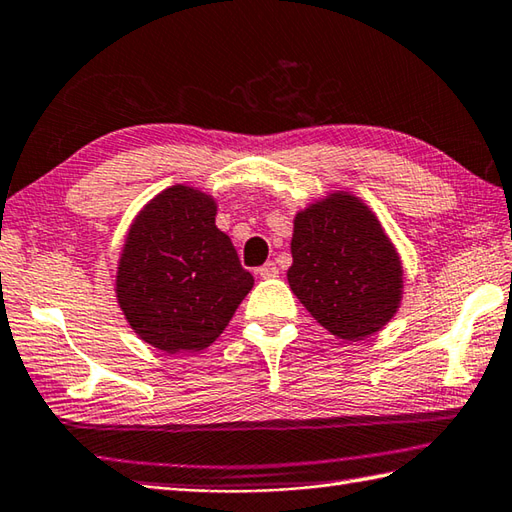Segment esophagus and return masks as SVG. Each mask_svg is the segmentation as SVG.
<instances>
[{
  "instance_id": "1",
  "label": "esophagus",
  "mask_w": 512,
  "mask_h": 512,
  "mask_svg": "<svg viewBox=\"0 0 512 512\" xmlns=\"http://www.w3.org/2000/svg\"><path fill=\"white\" fill-rule=\"evenodd\" d=\"M257 275L262 279H270V277H277L279 275V268L275 262H266L262 268L257 270Z\"/></svg>"
}]
</instances>
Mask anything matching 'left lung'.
Instances as JSON below:
<instances>
[{
    "instance_id": "obj_1",
    "label": "left lung",
    "mask_w": 512,
    "mask_h": 512,
    "mask_svg": "<svg viewBox=\"0 0 512 512\" xmlns=\"http://www.w3.org/2000/svg\"><path fill=\"white\" fill-rule=\"evenodd\" d=\"M290 290L322 324L359 342L395 317L404 268L377 215L362 199L335 190L299 210L290 239Z\"/></svg>"
}]
</instances>
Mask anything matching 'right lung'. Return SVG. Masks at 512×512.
Listing matches in <instances>:
<instances>
[{"instance_id": "obj_1", "label": "right lung", "mask_w": 512, "mask_h": 512, "mask_svg": "<svg viewBox=\"0 0 512 512\" xmlns=\"http://www.w3.org/2000/svg\"><path fill=\"white\" fill-rule=\"evenodd\" d=\"M215 215L213 197L175 184L150 199L126 233L117 304L130 328L164 353L208 348L255 284Z\"/></svg>"}]
</instances>
